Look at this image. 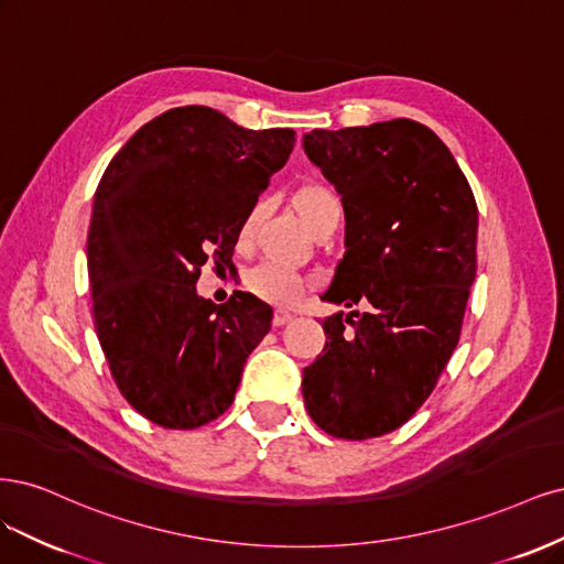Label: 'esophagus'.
<instances>
[{"mask_svg": "<svg viewBox=\"0 0 564 564\" xmlns=\"http://www.w3.org/2000/svg\"><path fill=\"white\" fill-rule=\"evenodd\" d=\"M290 321H293V314L276 312V314H274V321H271V323H274V328H281V325H285V323H290Z\"/></svg>", "mask_w": 564, "mask_h": 564, "instance_id": "34e87169", "label": "esophagus"}]
</instances>
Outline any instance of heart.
<instances>
[{"label": "heart", "instance_id": "1", "mask_svg": "<svg viewBox=\"0 0 564 564\" xmlns=\"http://www.w3.org/2000/svg\"><path fill=\"white\" fill-rule=\"evenodd\" d=\"M295 208L302 215V220L308 225V229L316 231L328 217L339 213V202L335 194L318 185H306L297 189L295 194ZM262 208H252L241 225V239H250L260 223ZM248 288L271 304H293L304 290V281L295 274L293 269H288L276 262H264L256 267L248 274Z\"/></svg>", "mask_w": 564, "mask_h": 564}]
</instances>
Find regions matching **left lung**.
Instances as JSON below:
<instances>
[{"label":"left lung","mask_w":564,"mask_h":564,"mask_svg":"<svg viewBox=\"0 0 564 564\" xmlns=\"http://www.w3.org/2000/svg\"><path fill=\"white\" fill-rule=\"evenodd\" d=\"M304 152L347 220V252L321 300L366 306L323 321L328 341L302 372L304 405L335 438H377L424 405L457 349L478 206L443 140L412 119L316 129Z\"/></svg>","instance_id":"1"}]
</instances>
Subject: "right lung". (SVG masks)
Masks as SVG:
<instances>
[{
  "instance_id": "obj_1",
  "label": "right lung",
  "mask_w": 564,
  "mask_h": 564,
  "mask_svg": "<svg viewBox=\"0 0 564 564\" xmlns=\"http://www.w3.org/2000/svg\"><path fill=\"white\" fill-rule=\"evenodd\" d=\"M295 131H250L204 105L144 123L94 196L86 258L94 323L112 377L144 420L198 429L234 401L271 328L250 293H196L208 258L231 260L246 215L285 166Z\"/></svg>"
}]
</instances>
